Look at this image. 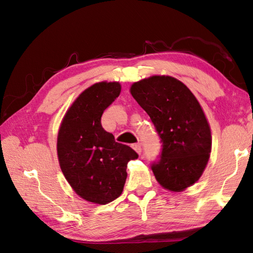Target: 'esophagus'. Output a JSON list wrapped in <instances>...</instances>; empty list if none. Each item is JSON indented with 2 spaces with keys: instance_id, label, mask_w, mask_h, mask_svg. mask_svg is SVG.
Wrapping results in <instances>:
<instances>
[{
  "instance_id": "obj_1",
  "label": "esophagus",
  "mask_w": 253,
  "mask_h": 253,
  "mask_svg": "<svg viewBox=\"0 0 253 253\" xmlns=\"http://www.w3.org/2000/svg\"><path fill=\"white\" fill-rule=\"evenodd\" d=\"M133 149L135 150V152L137 153V154H141V152H142V149H141V147H140V144L139 143H137V144H134L133 145Z\"/></svg>"
}]
</instances>
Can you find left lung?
Masks as SVG:
<instances>
[{"label":"left lung","mask_w":253,"mask_h":253,"mask_svg":"<svg viewBox=\"0 0 253 253\" xmlns=\"http://www.w3.org/2000/svg\"><path fill=\"white\" fill-rule=\"evenodd\" d=\"M129 93L147 113L163 141L152 166L158 183L181 192L201 178L212 149L210 125L187 85L171 76L155 75L134 82Z\"/></svg>","instance_id":"1"}]
</instances>
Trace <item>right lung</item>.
<instances>
[{"instance_id": "add662e5", "label": "right lung", "mask_w": 253, "mask_h": 253, "mask_svg": "<svg viewBox=\"0 0 253 253\" xmlns=\"http://www.w3.org/2000/svg\"><path fill=\"white\" fill-rule=\"evenodd\" d=\"M120 91L117 81L93 84L76 98L59 127L57 154L61 171L75 193L91 204L106 205L119 197L127 163L138 157L101 126L104 110Z\"/></svg>"}]
</instances>
